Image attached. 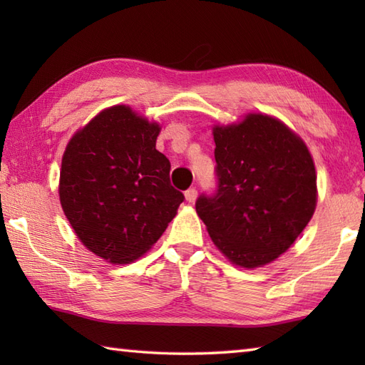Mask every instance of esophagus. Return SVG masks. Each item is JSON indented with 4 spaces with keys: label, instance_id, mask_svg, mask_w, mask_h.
<instances>
[{
    "label": "esophagus",
    "instance_id": "1",
    "mask_svg": "<svg viewBox=\"0 0 365 365\" xmlns=\"http://www.w3.org/2000/svg\"><path fill=\"white\" fill-rule=\"evenodd\" d=\"M185 199H187L188 202H195V200L197 199V190L190 188V190L185 191Z\"/></svg>",
    "mask_w": 365,
    "mask_h": 365
}]
</instances>
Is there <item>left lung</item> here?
Returning a JSON list of instances; mask_svg holds the SVG:
<instances>
[{"label": "left lung", "instance_id": "8db88e82", "mask_svg": "<svg viewBox=\"0 0 365 365\" xmlns=\"http://www.w3.org/2000/svg\"><path fill=\"white\" fill-rule=\"evenodd\" d=\"M218 192L196 212L232 265H268L294 243L317 207V173L301 136L277 118L247 113L212 128Z\"/></svg>", "mask_w": 365, "mask_h": 365}]
</instances>
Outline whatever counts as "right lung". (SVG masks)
<instances>
[{"mask_svg": "<svg viewBox=\"0 0 365 365\" xmlns=\"http://www.w3.org/2000/svg\"><path fill=\"white\" fill-rule=\"evenodd\" d=\"M160 131L158 122L114 105L66 145L61 207L80 242L113 265L143 257L183 202L170 187L169 160L155 147Z\"/></svg>", "mask_w": 365, "mask_h": 365, "instance_id": "right-lung-1", "label": "right lung"}]
</instances>
